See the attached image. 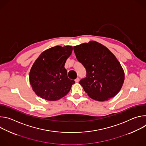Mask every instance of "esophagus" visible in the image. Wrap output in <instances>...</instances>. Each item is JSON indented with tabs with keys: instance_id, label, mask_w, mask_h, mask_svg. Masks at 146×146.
Instances as JSON below:
<instances>
[{
	"instance_id": "1",
	"label": "esophagus",
	"mask_w": 146,
	"mask_h": 146,
	"mask_svg": "<svg viewBox=\"0 0 146 146\" xmlns=\"http://www.w3.org/2000/svg\"><path fill=\"white\" fill-rule=\"evenodd\" d=\"M74 81H75L76 82H78V81H79V78L77 77V78H76V79L74 80Z\"/></svg>"
}]
</instances>
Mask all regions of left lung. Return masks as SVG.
<instances>
[{
  "label": "left lung",
  "mask_w": 146,
  "mask_h": 146,
  "mask_svg": "<svg viewBox=\"0 0 146 146\" xmlns=\"http://www.w3.org/2000/svg\"><path fill=\"white\" fill-rule=\"evenodd\" d=\"M73 50L86 69L87 76L79 83L88 96L102 102L115 96L123 85L125 74L114 55L95 41L76 46Z\"/></svg>",
  "instance_id": "8db88e82"
}]
</instances>
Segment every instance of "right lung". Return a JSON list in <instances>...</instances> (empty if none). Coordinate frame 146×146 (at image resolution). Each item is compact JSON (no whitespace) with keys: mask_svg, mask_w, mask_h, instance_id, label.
I'll return each instance as SVG.
<instances>
[{"mask_svg":"<svg viewBox=\"0 0 146 146\" xmlns=\"http://www.w3.org/2000/svg\"><path fill=\"white\" fill-rule=\"evenodd\" d=\"M73 47L55 46L41 53L33 64L29 81L35 94L47 100H57L70 91L74 80L68 77L65 64Z\"/></svg>","mask_w":146,"mask_h":146,"instance_id":"add662e5","label":"right lung"}]
</instances>
